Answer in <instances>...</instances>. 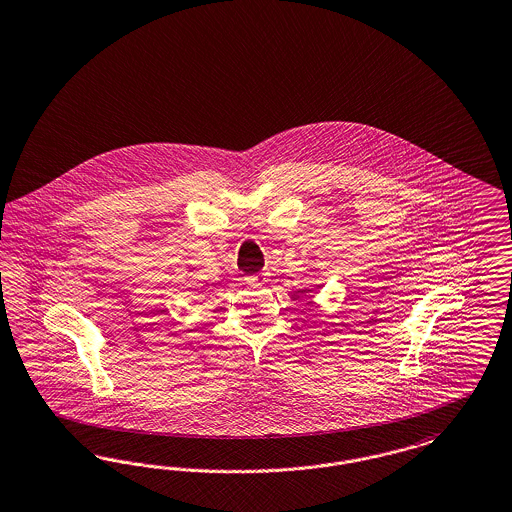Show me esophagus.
Returning <instances> with one entry per match:
<instances>
[{
	"label": "esophagus",
	"mask_w": 512,
	"mask_h": 512,
	"mask_svg": "<svg viewBox=\"0 0 512 512\" xmlns=\"http://www.w3.org/2000/svg\"><path fill=\"white\" fill-rule=\"evenodd\" d=\"M265 280V272H255V274L247 276V284H253V286H261V284H265Z\"/></svg>",
	"instance_id": "1"
}]
</instances>
